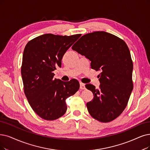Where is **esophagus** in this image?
Here are the masks:
<instances>
[{"mask_svg":"<svg viewBox=\"0 0 150 150\" xmlns=\"http://www.w3.org/2000/svg\"><path fill=\"white\" fill-rule=\"evenodd\" d=\"M80 88L82 89V90L86 89V86H85L84 83H83L82 82H80Z\"/></svg>","mask_w":150,"mask_h":150,"instance_id":"34e87169","label":"esophagus"}]
</instances>
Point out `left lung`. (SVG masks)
<instances>
[{"label":"left lung","mask_w":150,"mask_h":150,"mask_svg":"<svg viewBox=\"0 0 150 150\" xmlns=\"http://www.w3.org/2000/svg\"><path fill=\"white\" fill-rule=\"evenodd\" d=\"M72 49L91 62V68L101 71L100 88L86 87L94 97L86 105L90 115L102 122L112 121L123 112L133 90V63L125 42L115 35L97 31L83 35Z\"/></svg>","instance_id":"1"}]
</instances>
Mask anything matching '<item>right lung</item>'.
<instances>
[{"label": "right lung", "instance_id": "right-lung-1", "mask_svg": "<svg viewBox=\"0 0 150 150\" xmlns=\"http://www.w3.org/2000/svg\"><path fill=\"white\" fill-rule=\"evenodd\" d=\"M81 35L45 34L30 40L24 50L21 68L24 92L34 111L45 120L64 115L66 99L79 88L76 79H53V72L62 67L64 54Z\"/></svg>", "mask_w": 150, "mask_h": 150}]
</instances>
